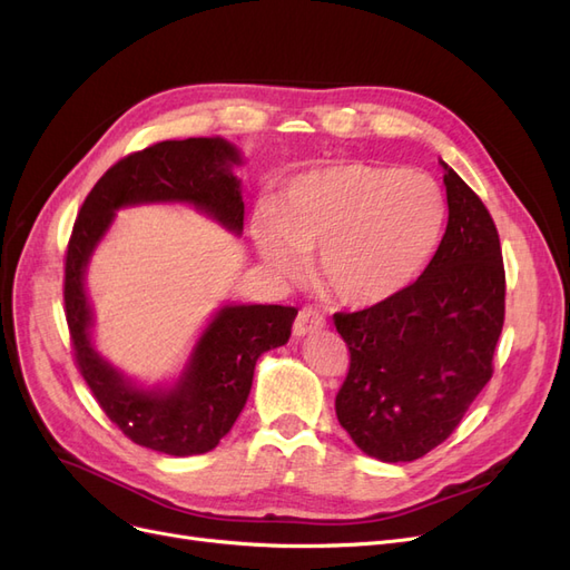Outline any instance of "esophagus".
I'll list each match as a JSON object with an SVG mask.
<instances>
[{"instance_id":"esophagus-1","label":"esophagus","mask_w":570,"mask_h":570,"mask_svg":"<svg viewBox=\"0 0 570 570\" xmlns=\"http://www.w3.org/2000/svg\"><path fill=\"white\" fill-rule=\"evenodd\" d=\"M323 325H325V318L316 312V308L314 306H304V308H299V314L295 318V325H292V333H295L297 337H304L308 333L321 331Z\"/></svg>"}]
</instances>
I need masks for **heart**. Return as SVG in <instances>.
<instances>
[{"instance_id": "1", "label": "heart", "mask_w": 570, "mask_h": 570, "mask_svg": "<svg viewBox=\"0 0 570 570\" xmlns=\"http://www.w3.org/2000/svg\"><path fill=\"white\" fill-rule=\"evenodd\" d=\"M444 223L438 183L419 170L344 161L292 178L256 245L283 273L316 254L323 287L344 304L368 306L402 292L433 254Z\"/></svg>"}]
</instances>
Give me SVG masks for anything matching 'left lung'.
I'll return each mask as SVG.
<instances>
[{"label":"left lung","instance_id":"left-lung-1","mask_svg":"<svg viewBox=\"0 0 570 570\" xmlns=\"http://www.w3.org/2000/svg\"><path fill=\"white\" fill-rule=\"evenodd\" d=\"M444 166L446 230L416 283L335 314L350 371L335 396L340 425L387 463L425 456L450 438L492 377L507 275L488 206Z\"/></svg>","mask_w":570,"mask_h":570}]
</instances>
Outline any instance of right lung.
I'll use <instances>...</instances> for the list:
<instances>
[{
	"label": "right lung",
	"mask_w": 570,
	"mask_h": 570,
	"mask_svg": "<svg viewBox=\"0 0 570 570\" xmlns=\"http://www.w3.org/2000/svg\"><path fill=\"white\" fill-rule=\"evenodd\" d=\"M237 149L220 137L166 140L116 161L85 197L66 247L63 304L76 366L120 433L147 450L193 456L214 450L243 411L256 358L289 340L295 306H223L199 337L174 390H140L124 381L90 342L92 314L85 268L114 212L142 202H189L233 233H243L245 202L230 166Z\"/></svg>",
	"instance_id": "add662e5"
}]
</instances>
